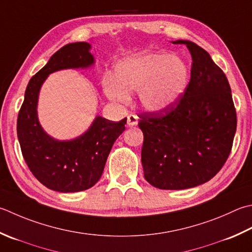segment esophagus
<instances>
[{
  "mask_svg": "<svg viewBox=\"0 0 252 252\" xmlns=\"http://www.w3.org/2000/svg\"><path fill=\"white\" fill-rule=\"evenodd\" d=\"M137 122H139V117L135 115H129L127 116V126H136Z\"/></svg>",
  "mask_w": 252,
  "mask_h": 252,
  "instance_id": "34e87169",
  "label": "esophagus"
}]
</instances>
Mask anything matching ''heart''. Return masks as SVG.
<instances>
[{
  "label": "heart",
  "instance_id": "1",
  "mask_svg": "<svg viewBox=\"0 0 252 252\" xmlns=\"http://www.w3.org/2000/svg\"><path fill=\"white\" fill-rule=\"evenodd\" d=\"M189 78L188 65L180 58L146 53L118 62L113 78H106L105 92L112 101L126 102L129 94L137 91L142 107L160 111L179 99Z\"/></svg>",
  "mask_w": 252,
  "mask_h": 252
}]
</instances>
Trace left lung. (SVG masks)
<instances>
[{
	"label": "left lung",
	"mask_w": 252,
	"mask_h": 252,
	"mask_svg": "<svg viewBox=\"0 0 252 252\" xmlns=\"http://www.w3.org/2000/svg\"><path fill=\"white\" fill-rule=\"evenodd\" d=\"M172 43L186 44L191 53L188 87L170 107L139 115L144 177L162 190L193 188L213 178L228 158L237 127L221 68L194 42Z\"/></svg>",
	"instance_id": "1"
}]
</instances>
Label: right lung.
<instances>
[{
    "mask_svg": "<svg viewBox=\"0 0 252 252\" xmlns=\"http://www.w3.org/2000/svg\"><path fill=\"white\" fill-rule=\"evenodd\" d=\"M90 50V43L74 42L54 53L29 81L17 118V136L28 168L47 188L64 193L87 190L100 179L113 143L126 130V118L115 122L98 116L81 136L58 141L39 123L37 103L44 80L56 71L93 65Z\"/></svg>",
    "mask_w": 252,
    "mask_h": 252,
    "instance_id": "right-lung-1",
    "label": "right lung"
}]
</instances>
